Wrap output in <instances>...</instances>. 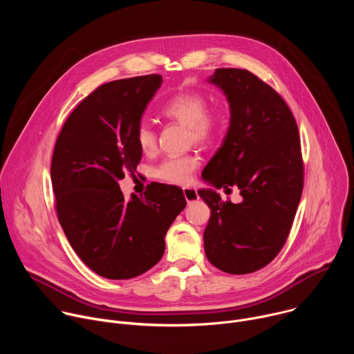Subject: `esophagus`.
<instances>
[{
    "label": "esophagus",
    "instance_id": "obj_1",
    "mask_svg": "<svg viewBox=\"0 0 354 354\" xmlns=\"http://www.w3.org/2000/svg\"><path fill=\"white\" fill-rule=\"evenodd\" d=\"M183 196H185L187 203H192V201H194V200L198 198V194H197L196 189H192V187H185V189H183Z\"/></svg>",
    "mask_w": 354,
    "mask_h": 354
}]
</instances>
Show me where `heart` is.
<instances>
[{
    "label": "heart",
    "instance_id": "heart-1",
    "mask_svg": "<svg viewBox=\"0 0 354 354\" xmlns=\"http://www.w3.org/2000/svg\"><path fill=\"white\" fill-rule=\"evenodd\" d=\"M209 97L194 91L179 92L165 104L162 113L189 129L190 140L210 144L217 140L228 124V112L224 106L209 108ZM136 141L142 153H153L157 145V133L148 122H141L136 130ZM198 165L194 156H171L154 168L158 180L171 185H186Z\"/></svg>",
    "mask_w": 354,
    "mask_h": 354
}]
</instances>
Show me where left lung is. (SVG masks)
<instances>
[{
  "label": "left lung",
  "mask_w": 354,
  "mask_h": 354,
  "mask_svg": "<svg viewBox=\"0 0 354 354\" xmlns=\"http://www.w3.org/2000/svg\"><path fill=\"white\" fill-rule=\"evenodd\" d=\"M209 81L227 95L231 119L201 176L227 193L238 187L242 201L198 190L212 209L205 250L217 269L246 274L269 265L290 234L304 186L299 134L284 99L255 74L217 68Z\"/></svg>",
  "instance_id": "left-lung-1"
}]
</instances>
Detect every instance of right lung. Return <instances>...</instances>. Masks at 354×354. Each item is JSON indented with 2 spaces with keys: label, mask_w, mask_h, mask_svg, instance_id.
<instances>
[{
  "label": "right lung",
  "mask_w": 354,
  "mask_h": 354,
  "mask_svg": "<svg viewBox=\"0 0 354 354\" xmlns=\"http://www.w3.org/2000/svg\"><path fill=\"white\" fill-rule=\"evenodd\" d=\"M161 84L160 74H149L100 85L71 112L55 145L50 175L60 225L81 261L106 279L156 266L186 206L182 189L171 185L154 183L129 201L119 187L141 160L136 130Z\"/></svg>",
  "instance_id": "obj_1"
}]
</instances>
